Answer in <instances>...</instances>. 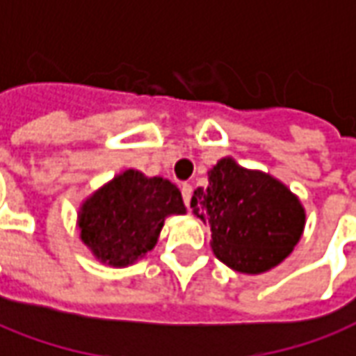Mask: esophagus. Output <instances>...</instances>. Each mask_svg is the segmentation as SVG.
Wrapping results in <instances>:
<instances>
[{
    "instance_id": "34e87169",
    "label": "esophagus",
    "mask_w": 356,
    "mask_h": 356,
    "mask_svg": "<svg viewBox=\"0 0 356 356\" xmlns=\"http://www.w3.org/2000/svg\"><path fill=\"white\" fill-rule=\"evenodd\" d=\"M181 193H183L185 206H188V204H191V196H193V186L188 185V183H183V185H181Z\"/></svg>"
}]
</instances>
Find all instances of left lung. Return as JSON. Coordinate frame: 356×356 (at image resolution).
<instances>
[{
    "mask_svg": "<svg viewBox=\"0 0 356 356\" xmlns=\"http://www.w3.org/2000/svg\"><path fill=\"white\" fill-rule=\"evenodd\" d=\"M196 218L210 225L213 254L241 273H264L293 252L305 233L307 212L289 186L231 156L208 171V186L191 198Z\"/></svg>",
    "mask_w": 356,
    "mask_h": 356,
    "instance_id": "obj_1",
    "label": "left lung"
}]
</instances>
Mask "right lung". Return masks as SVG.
Segmentation results:
<instances>
[{
    "label": "right lung",
    "mask_w": 356,
    "mask_h": 356,
    "mask_svg": "<svg viewBox=\"0 0 356 356\" xmlns=\"http://www.w3.org/2000/svg\"><path fill=\"white\" fill-rule=\"evenodd\" d=\"M181 213L183 196L170 179L125 170L81 202L76 229L98 262L127 268L156 247L165 218Z\"/></svg>",
    "instance_id": "add662e5"
}]
</instances>
